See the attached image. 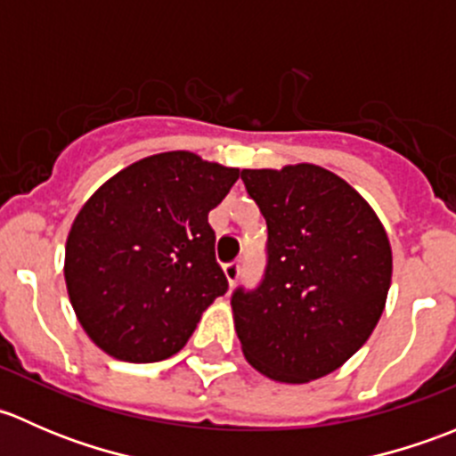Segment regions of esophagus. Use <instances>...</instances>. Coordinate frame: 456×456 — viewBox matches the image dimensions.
<instances>
[{
    "label": "esophagus",
    "instance_id": "esophagus-1",
    "mask_svg": "<svg viewBox=\"0 0 456 456\" xmlns=\"http://www.w3.org/2000/svg\"><path fill=\"white\" fill-rule=\"evenodd\" d=\"M224 278H227V282L232 284H236V280H238V275H240V265H238V262H229V265H224Z\"/></svg>",
    "mask_w": 456,
    "mask_h": 456
}]
</instances>
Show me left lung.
<instances>
[{
    "label": "left lung",
    "mask_w": 456,
    "mask_h": 456,
    "mask_svg": "<svg viewBox=\"0 0 456 456\" xmlns=\"http://www.w3.org/2000/svg\"><path fill=\"white\" fill-rule=\"evenodd\" d=\"M269 227L254 293L232 297L245 360L282 384L338 370L370 338L393 275L388 236L369 200L320 165L242 169Z\"/></svg>",
    "instance_id": "obj_1"
}]
</instances>
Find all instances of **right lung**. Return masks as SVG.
<instances>
[{
    "label": "right lung",
    "mask_w": 456,
    "mask_h": 456,
    "mask_svg": "<svg viewBox=\"0 0 456 456\" xmlns=\"http://www.w3.org/2000/svg\"><path fill=\"white\" fill-rule=\"evenodd\" d=\"M238 167L176 150L151 154L103 183L66 240V289L87 338L110 357L150 364L187 344L227 291L207 214Z\"/></svg>",
    "instance_id": "add662e5"
}]
</instances>
